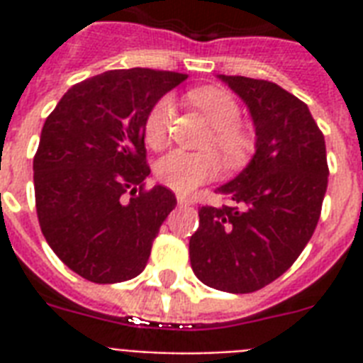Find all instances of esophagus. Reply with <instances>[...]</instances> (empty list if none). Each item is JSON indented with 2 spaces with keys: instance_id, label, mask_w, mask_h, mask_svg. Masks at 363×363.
<instances>
[{
  "instance_id": "obj_1",
  "label": "esophagus",
  "mask_w": 363,
  "mask_h": 363,
  "mask_svg": "<svg viewBox=\"0 0 363 363\" xmlns=\"http://www.w3.org/2000/svg\"><path fill=\"white\" fill-rule=\"evenodd\" d=\"M177 203L181 205V207H186V205H192L194 201L190 198H186V196H177Z\"/></svg>"
}]
</instances>
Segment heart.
Segmentation results:
<instances>
[{"mask_svg": "<svg viewBox=\"0 0 363 363\" xmlns=\"http://www.w3.org/2000/svg\"><path fill=\"white\" fill-rule=\"evenodd\" d=\"M190 104L196 105L213 125L207 147H215L230 165H239L252 150V139L239 125L241 107L232 94L220 88H199L188 94ZM173 122V101L162 98L154 104L145 118V141L150 148H162L169 141ZM220 173V162L215 152H188L171 150L156 164V177L162 184L181 194L194 192L196 188L213 181Z\"/></svg>", "mask_w": 363, "mask_h": 363, "instance_id": "b5f03b06", "label": "heart"}]
</instances>
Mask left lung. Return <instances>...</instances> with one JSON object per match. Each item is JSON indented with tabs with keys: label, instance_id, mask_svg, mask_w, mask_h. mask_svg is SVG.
<instances>
[{
	"label": "left lung",
	"instance_id": "obj_1",
	"mask_svg": "<svg viewBox=\"0 0 363 363\" xmlns=\"http://www.w3.org/2000/svg\"><path fill=\"white\" fill-rule=\"evenodd\" d=\"M218 79L247 105L256 152L216 190L232 205L199 209L190 264L207 286L248 294L279 279L313 238L330 175L326 143L309 107L275 82Z\"/></svg>",
	"mask_w": 363,
	"mask_h": 363
}]
</instances>
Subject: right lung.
<instances>
[{
  "instance_id": "right-lung-1",
  "label": "right lung",
  "mask_w": 363,
  "mask_h": 363,
  "mask_svg": "<svg viewBox=\"0 0 363 363\" xmlns=\"http://www.w3.org/2000/svg\"><path fill=\"white\" fill-rule=\"evenodd\" d=\"M184 79L145 67L105 71L71 86L45 121L33 158L37 218L56 256L86 281L139 275L175 209L169 188L143 190L145 118Z\"/></svg>"
}]
</instances>
